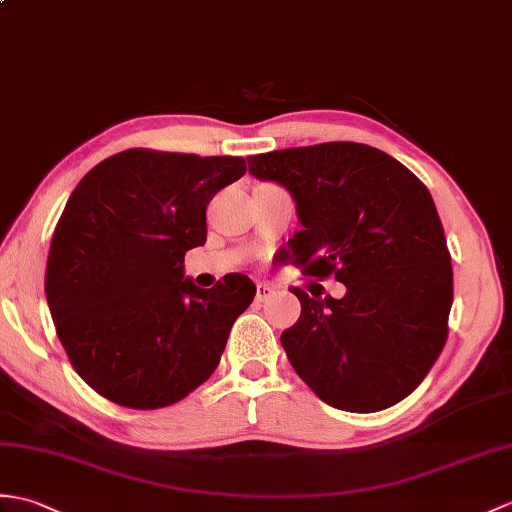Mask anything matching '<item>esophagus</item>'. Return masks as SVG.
Masks as SVG:
<instances>
[{
  "instance_id": "obj_1",
  "label": "esophagus",
  "mask_w": 512,
  "mask_h": 512,
  "mask_svg": "<svg viewBox=\"0 0 512 512\" xmlns=\"http://www.w3.org/2000/svg\"><path fill=\"white\" fill-rule=\"evenodd\" d=\"M272 294H275V288H272V285H268V283H257V301H259V303L268 301Z\"/></svg>"
}]
</instances>
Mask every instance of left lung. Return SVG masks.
I'll list each match as a JSON object with an SVG mask.
<instances>
[{
    "label": "left lung",
    "mask_w": 512,
    "mask_h": 512,
    "mask_svg": "<svg viewBox=\"0 0 512 512\" xmlns=\"http://www.w3.org/2000/svg\"><path fill=\"white\" fill-rule=\"evenodd\" d=\"M259 181L288 189L301 231L288 257L347 294L301 301L281 334L288 360L329 406L377 412L417 388L447 340L454 272L427 187L390 154L353 141L248 157Z\"/></svg>",
    "instance_id": "obj_1"
}]
</instances>
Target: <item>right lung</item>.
<instances>
[{"label":"right lung","instance_id":"1","mask_svg":"<svg viewBox=\"0 0 512 512\" xmlns=\"http://www.w3.org/2000/svg\"><path fill=\"white\" fill-rule=\"evenodd\" d=\"M242 157L124 150L71 192L52 235L45 296L71 366L113 403L154 410L207 382L255 299L240 272L202 290L185 253L207 242V205Z\"/></svg>","mask_w":512,"mask_h":512}]
</instances>
